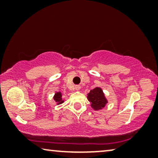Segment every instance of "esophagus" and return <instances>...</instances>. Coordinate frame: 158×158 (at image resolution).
<instances>
[{
  "instance_id": "obj_1",
  "label": "esophagus",
  "mask_w": 158,
  "mask_h": 158,
  "mask_svg": "<svg viewBox=\"0 0 158 158\" xmlns=\"http://www.w3.org/2000/svg\"><path fill=\"white\" fill-rule=\"evenodd\" d=\"M80 89H81V86H80V85H75V89H76L77 90H79Z\"/></svg>"
}]
</instances>
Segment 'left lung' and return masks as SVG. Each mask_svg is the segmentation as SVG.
I'll list each match as a JSON object with an SVG mask.
<instances>
[{"label": "left lung", "instance_id": "8db88e82", "mask_svg": "<svg viewBox=\"0 0 158 158\" xmlns=\"http://www.w3.org/2000/svg\"><path fill=\"white\" fill-rule=\"evenodd\" d=\"M88 100L91 103L92 108L95 110H100L105 107L107 100L105 96V94L100 88L96 87L94 89L91 90L88 94Z\"/></svg>", "mask_w": 158, "mask_h": 158}]
</instances>
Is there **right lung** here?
Returning a JSON list of instances; mask_svg holds the SVG:
<instances>
[{
	"label": "right lung",
	"mask_w": 158,
	"mask_h": 158,
	"mask_svg": "<svg viewBox=\"0 0 158 158\" xmlns=\"http://www.w3.org/2000/svg\"><path fill=\"white\" fill-rule=\"evenodd\" d=\"M53 100L57 102V105H60L62 104L64 100L62 99V94H61L60 92H58L55 93L54 97H53Z\"/></svg>",
	"instance_id": "right-lung-1"
}]
</instances>
